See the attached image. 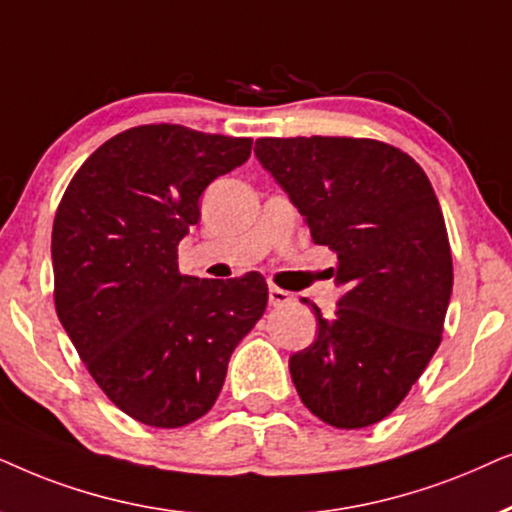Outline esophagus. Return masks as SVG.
<instances>
[{
  "mask_svg": "<svg viewBox=\"0 0 512 512\" xmlns=\"http://www.w3.org/2000/svg\"><path fill=\"white\" fill-rule=\"evenodd\" d=\"M292 302V295L290 292H285L283 288H278V285H269V304L271 306H285Z\"/></svg>",
  "mask_w": 512,
  "mask_h": 512,
  "instance_id": "esophagus-1",
  "label": "esophagus"
}]
</instances>
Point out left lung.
Returning a JSON list of instances; mask_svg holds the SVG:
<instances>
[{
	"label": "left lung",
	"instance_id": "obj_1",
	"mask_svg": "<svg viewBox=\"0 0 512 512\" xmlns=\"http://www.w3.org/2000/svg\"><path fill=\"white\" fill-rule=\"evenodd\" d=\"M255 154L337 255L335 318L290 358L302 403L335 428L388 417L438 351L452 297V250L417 161L367 138H260Z\"/></svg>",
	"mask_w": 512,
	"mask_h": 512
}]
</instances>
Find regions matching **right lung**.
<instances>
[{
    "mask_svg": "<svg viewBox=\"0 0 512 512\" xmlns=\"http://www.w3.org/2000/svg\"><path fill=\"white\" fill-rule=\"evenodd\" d=\"M250 138L135 126L88 156L53 220V299L79 358L128 417L180 428L215 405L267 281L182 276L177 243L210 182L248 161Z\"/></svg>",
    "mask_w": 512,
    "mask_h": 512,
    "instance_id": "add662e5",
    "label": "right lung"
}]
</instances>
